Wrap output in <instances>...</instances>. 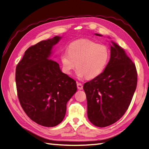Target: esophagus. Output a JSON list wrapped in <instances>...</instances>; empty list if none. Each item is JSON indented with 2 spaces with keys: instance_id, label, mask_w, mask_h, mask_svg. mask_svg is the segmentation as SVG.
I'll use <instances>...</instances> for the list:
<instances>
[{
  "instance_id": "1",
  "label": "esophagus",
  "mask_w": 149,
  "mask_h": 149,
  "mask_svg": "<svg viewBox=\"0 0 149 149\" xmlns=\"http://www.w3.org/2000/svg\"><path fill=\"white\" fill-rule=\"evenodd\" d=\"M77 88L78 89H83V84L77 82Z\"/></svg>"
}]
</instances>
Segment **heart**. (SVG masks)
Masks as SVG:
<instances>
[{
    "label": "heart",
    "mask_w": 149,
    "mask_h": 149,
    "mask_svg": "<svg viewBox=\"0 0 149 149\" xmlns=\"http://www.w3.org/2000/svg\"><path fill=\"white\" fill-rule=\"evenodd\" d=\"M109 58L108 48L89 39H81L71 43L67 52L61 55L63 69L70 74L76 65L79 78L93 79L100 75Z\"/></svg>",
    "instance_id": "1"
}]
</instances>
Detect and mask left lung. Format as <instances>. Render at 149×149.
Here are the masks:
<instances>
[{
    "instance_id": "8db88e82",
    "label": "left lung",
    "mask_w": 149,
    "mask_h": 149,
    "mask_svg": "<svg viewBox=\"0 0 149 149\" xmlns=\"http://www.w3.org/2000/svg\"><path fill=\"white\" fill-rule=\"evenodd\" d=\"M111 43L110 60L105 70L83 86L88 118L100 127L114 124L123 117L131 102L137 83L136 65L123 48Z\"/></svg>"
}]
</instances>
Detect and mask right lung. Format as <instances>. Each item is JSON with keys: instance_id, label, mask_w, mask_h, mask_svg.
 I'll return each instance as SVG.
<instances>
[{"instance_id": "right-lung-1", "label": "right lung", "mask_w": 149, "mask_h": 149, "mask_svg": "<svg viewBox=\"0 0 149 149\" xmlns=\"http://www.w3.org/2000/svg\"><path fill=\"white\" fill-rule=\"evenodd\" d=\"M61 38L55 36L29 47L17 64L15 81L22 107L30 119L45 127L63 120L66 104L77 91L76 81L51 60L52 50Z\"/></svg>"}]
</instances>
